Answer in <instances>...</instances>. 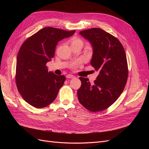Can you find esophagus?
Returning a JSON list of instances; mask_svg holds the SVG:
<instances>
[{
  "mask_svg": "<svg viewBox=\"0 0 149 149\" xmlns=\"http://www.w3.org/2000/svg\"><path fill=\"white\" fill-rule=\"evenodd\" d=\"M66 78H74V76L70 74H68L66 75Z\"/></svg>",
  "mask_w": 149,
  "mask_h": 149,
  "instance_id": "obj_1",
  "label": "esophagus"
}]
</instances>
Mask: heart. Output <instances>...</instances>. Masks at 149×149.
I'll use <instances>...</instances> for the list:
<instances>
[{
  "mask_svg": "<svg viewBox=\"0 0 149 149\" xmlns=\"http://www.w3.org/2000/svg\"><path fill=\"white\" fill-rule=\"evenodd\" d=\"M74 44H81L83 45V42L79 38H73L71 40V45ZM76 63H75L74 65H75Z\"/></svg>",
  "mask_w": 149,
  "mask_h": 149,
  "instance_id": "heart-1",
  "label": "heart"
}]
</instances>
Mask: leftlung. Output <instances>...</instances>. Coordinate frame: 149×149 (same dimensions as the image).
<instances>
[{"mask_svg":"<svg viewBox=\"0 0 149 149\" xmlns=\"http://www.w3.org/2000/svg\"><path fill=\"white\" fill-rule=\"evenodd\" d=\"M79 34L91 43L90 64L100 74L92 84L88 78H79L78 100L90 111H101L111 106L123 91L128 77L127 58L119 40L104 30L93 28Z\"/></svg>","mask_w":149,"mask_h":149,"instance_id":"left-lung-1","label":"left lung"}]
</instances>
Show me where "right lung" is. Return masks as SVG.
<instances>
[{"label": "right lung", "mask_w": 149, "mask_h": 149, "mask_svg": "<svg viewBox=\"0 0 149 149\" xmlns=\"http://www.w3.org/2000/svg\"><path fill=\"white\" fill-rule=\"evenodd\" d=\"M75 31L48 26L22 44L17 58L16 84L22 97L31 106L42 108L55 101L65 76L48 72L46 64L55 56L58 42Z\"/></svg>", "instance_id": "add662e5"}]
</instances>
